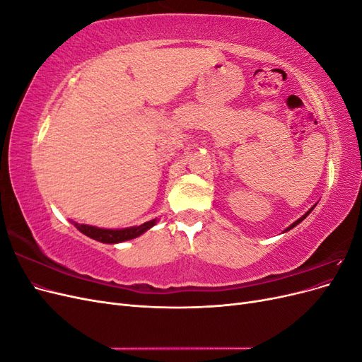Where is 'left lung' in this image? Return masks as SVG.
I'll use <instances>...</instances> for the list:
<instances>
[{
  "label": "left lung",
  "mask_w": 362,
  "mask_h": 362,
  "mask_svg": "<svg viewBox=\"0 0 362 362\" xmlns=\"http://www.w3.org/2000/svg\"><path fill=\"white\" fill-rule=\"evenodd\" d=\"M313 208H314V206H313ZM313 208H311V210H310V211H306V213H305V214H303V216H302V217H300V218H298V221H296V222H294V223H291V225H290V226H288V228H287V229H286V231H290V229H291V228H294V226H296V225H299V223H300V222H302V221H303V218H305V217H306V216H308V214H310V213H311V211H313Z\"/></svg>",
  "instance_id": "obj_1"
}]
</instances>
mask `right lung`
<instances>
[{
  "mask_svg": "<svg viewBox=\"0 0 362 362\" xmlns=\"http://www.w3.org/2000/svg\"><path fill=\"white\" fill-rule=\"evenodd\" d=\"M156 223H157V218H152V221L145 222L140 226H131V228H124V229H104V228H96V226L74 222L75 228L78 229L80 233H83L84 235L96 240V242L108 243V245L122 243V242H127V240H133L144 233H146L148 229L154 226Z\"/></svg>",
  "mask_w": 362,
  "mask_h": 362,
  "instance_id": "1",
  "label": "right lung"
}]
</instances>
